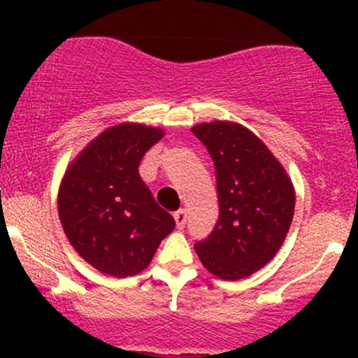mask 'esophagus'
<instances>
[{"instance_id":"esophagus-1","label":"esophagus","mask_w":358,"mask_h":358,"mask_svg":"<svg viewBox=\"0 0 358 358\" xmlns=\"http://www.w3.org/2000/svg\"><path fill=\"white\" fill-rule=\"evenodd\" d=\"M175 222H176V227L183 229L185 224H187V210L185 208H180V210L175 212Z\"/></svg>"}]
</instances>
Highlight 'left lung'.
<instances>
[{
  "instance_id": "8db88e82",
  "label": "left lung",
  "mask_w": 358,
  "mask_h": 358,
  "mask_svg": "<svg viewBox=\"0 0 358 358\" xmlns=\"http://www.w3.org/2000/svg\"><path fill=\"white\" fill-rule=\"evenodd\" d=\"M215 165L219 220L195 242L202 264L227 281L248 278L276 256L294 215V188L268 146L231 121L192 127Z\"/></svg>"
}]
</instances>
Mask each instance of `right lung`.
Listing matches in <instances>:
<instances>
[{
	"label": "right lung",
	"instance_id": "right-lung-1",
	"mask_svg": "<svg viewBox=\"0 0 358 358\" xmlns=\"http://www.w3.org/2000/svg\"><path fill=\"white\" fill-rule=\"evenodd\" d=\"M163 129L122 122L90 141L65 171L59 217L77 254L114 278L141 273L175 220L155 202L139 163Z\"/></svg>",
	"mask_w": 358,
	"mask_h": 358
}]
</instances>
